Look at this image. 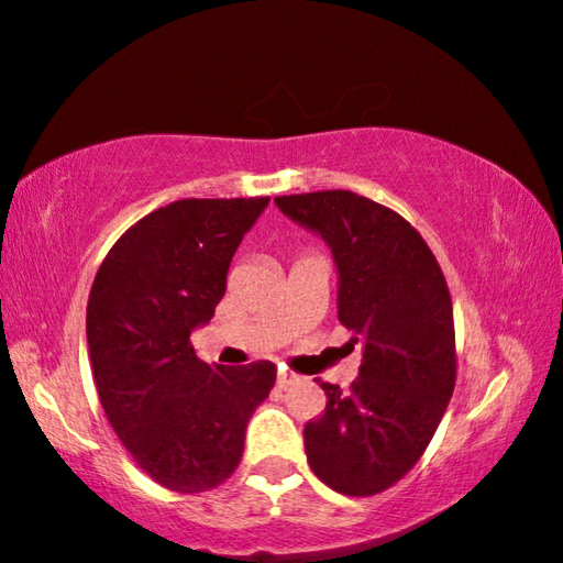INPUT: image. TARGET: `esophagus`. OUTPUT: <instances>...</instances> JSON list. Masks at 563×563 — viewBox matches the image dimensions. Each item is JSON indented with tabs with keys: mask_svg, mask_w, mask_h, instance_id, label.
Masks as SVG:
<instances>
[{
	"mask_svg": "<svg viewBox=\"0 0 563 563\" xmlns=\"http://www.w3.org/2000/svg\"><path fill=\"white\" fill-rule=\"evenodd\" d=\"M298 375H292V373H288V369H280V373H278V387L280 389H285V387H290V385H295V383H298Z\"/></svg>",
	"mask_w": 563,
	"mask_h": 563,
	"instance_id": "34e87169",
	"label": "esophagus"
}]
</instances>
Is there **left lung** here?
I'll list each match as a JSON object with an SVG mask.
<instances>
[{
  "instance_id": "obj_1",
  "label": "left lung",
  "mask_w": 563,
  "mask_h": 563,
  "mask_svg": "<svg viewBox=\"0 0 563 563\" xmlns=\"http://www.w3.org/2000/svg\"><path fill=\"white\" fill-rule=\"evenodd\" d=\"M338 265V318L362 340L360 377L325 389V415L305 424L310 470L330 489L373 497L412 470L440 427L456 379L452 298L412 225L352 190L278 196Z\"/></svg>"
}]
</instances>
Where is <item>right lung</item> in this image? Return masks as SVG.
<instances>
[{
  "mask_svg": "<svg viewBox=\"0 0 563 563\" xmlns=\"http://www.w3.org/2000/svg\"><path fill=\"white\" fill-rule=\"evenodd\" d=\"M268 201L168 203L133 223L93 278L87 340L101 407L133 462L170 492H208L235 472L247 419L275 385L268 360L208 365L190 345Z\"/></svg>",
  "mask_w": 563,
  "mask_h": 563,
  "instance_id": "add662e5",
  "label": "right lung"
}]
</instances>
